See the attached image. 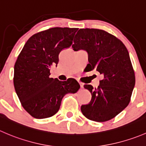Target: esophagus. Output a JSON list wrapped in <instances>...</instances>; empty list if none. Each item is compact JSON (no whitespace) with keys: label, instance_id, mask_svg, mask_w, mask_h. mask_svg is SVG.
I'll return each mask as SVG.
<instances>
[{"label":"esophagus","instance_id":"esophagus-1","mask_svg":"<svg viewBox=\"0 0 146 146\" xmlns=\"http://www.w3.org/2000/svg\"><path fill=\"white\" fill-rule=\"evenodd\" d=\"M79 83H80V88H83V86H84V83H83L82 82H79Z\"/></svg>","mask_w":146,"mask_h":146}]
</instances>
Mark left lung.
Listing matches in <instances>:
<instances>
[{
    "instance_id": "left-lung-1",
    "label": "left lung",
    "mask_w": 146,
    "mask_h": 146,
    "mask_svg": "<svg viewBox=\"0 0 146 146\" xmlns=\"http://www.w3.org/2000/svg\"><path fill=\"white\" fill-rule=\"evenodd\" d=\"M73 42L75 51L88 53L89 70L96 69L103 76L97 88L84 86L92 98L81 106L82 113L97 122L112 119L127 107L135 86V73L126 47L114 35L94 28L80 29Z\"/></svg>"
}]
</instances>
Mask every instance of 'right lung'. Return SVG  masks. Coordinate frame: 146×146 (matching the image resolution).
<instances>
[{
  "instance_id": "1",
  "label": "right lung",
  "mask_w": 146,
  "mask_h": 146,
  "mask_svg": "<svg viewBox=\"0 0 146 146\" xmlns=\"http://www.w3.org/2000/svg\"><path fill=\"white\" fill-rule=\"evenodd\" d=\"M78 28H52L28 40L14 66L15 92L25 111L38 119L58 111L63 98L76 93L80 85L74 78L60 81L50 78V68L58 63V55L69 48Z\"/></svg>"
}]
</instances>
